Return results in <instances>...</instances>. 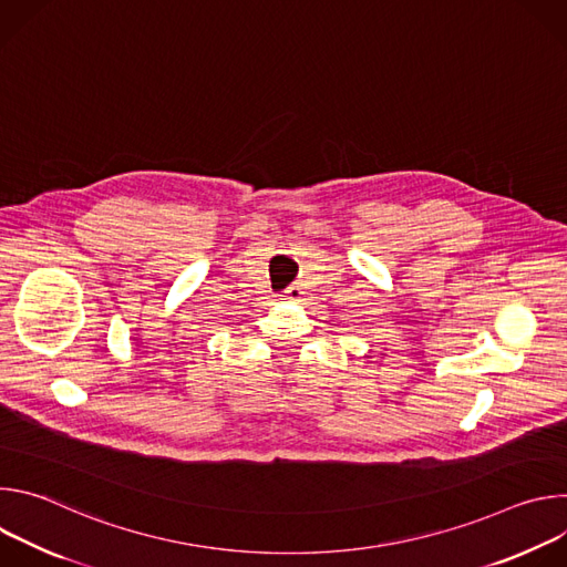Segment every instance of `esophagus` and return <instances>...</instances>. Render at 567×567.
<instances>
[{
  "instance_id": "1",
  "label": "esophagus",
  "mask_w": 567,
  "mask_h": 567,
  "mask_svg": "<svg viewBox=\"0 0 567 567\" xmlns=\"http://www.w3.org/2000/svg\"><path fill=\"white\" fill-rule=\"evenodd\" d=\"M285 293H287V300H300L305 291H302V287L291 285V287H287V289H285Z\"/></svg>"
}]
</instances>
